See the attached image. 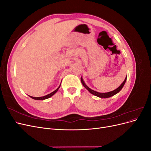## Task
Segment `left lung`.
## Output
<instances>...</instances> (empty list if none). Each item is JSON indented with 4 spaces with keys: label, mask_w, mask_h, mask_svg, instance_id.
<instances>
[{
    "label": "left lung",
    "mask_w": 151,
    "mask_h": 151,
    "mask_svg": "<svg viewBox=\"0 0 151 151\" xmlns=\"http://www.w3.org/2000/svg\"><path fill=\"white\" fill-rule=\"evenodd\" d=\"M127 78V76L125 77L124 81L123 82V83H122V84L119 87H118V88H116V89L113 90L112 91H110V92H108V93H99V92H97V91H94L93 89H91V88H89L88 86L86 84V83H84V81H83V77H81V83H82V84H83V85L84 86V88L87 90H88L90 93H91L92 94L96 96H98V97L101 98H110V97L113 96L115 95L116 94H117L118 93L120 92V91L122 90V89L123 88V86H124L125 84Z\"/></svg>",
    "instance_id": "1"
}]
</instances>
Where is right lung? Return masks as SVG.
<instances>
[{
	"label": "right lung",
	"mask_w": 151,
	"mask_h": 151,
	"mask_svg": "<svg viewBox=\"0 0 151 151\" xmlns=\"http://www.w3.org/2000/svg\"><path fill=\"white\" fill-rule=\"evenodd\" d=\"M60 85H61V84H60V86H59L58 87V88H57L56 90H55L54 91H53L52 93H50V94H47V95H46V96H42V97H33V96H29L30 98H31L32 99H35V100H44V99H48V98H50V97H52L53 95H54L55 94V93L57 92L58 89L60 88Z\"/></svg>",
	"instance_id": "obj_1"
}]
</instances>
